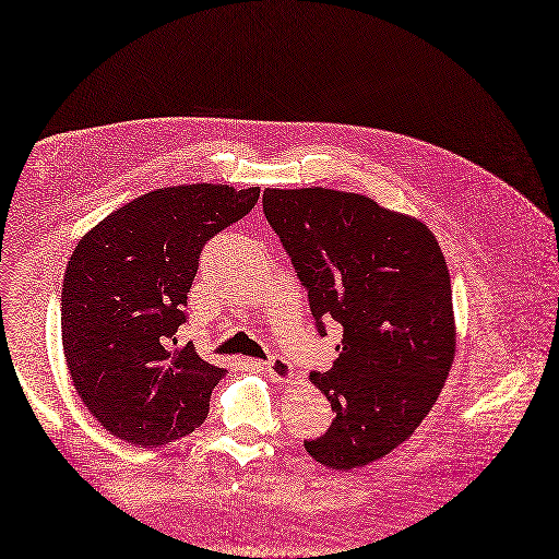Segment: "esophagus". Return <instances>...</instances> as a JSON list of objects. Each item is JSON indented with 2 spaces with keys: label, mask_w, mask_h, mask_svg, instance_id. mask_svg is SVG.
I'll list each match as a JSON object with an SVG mask.
<instances>
[{
  "label": "esophagus",
  "mask_w": 559,
  "mask_h": 559,
  "mask_svg": "<svg viewBox=\"0 0 559 559\" xmlns=\"http://www.w3.org/2000/svg\"><path fill=\"white\" fill-rule=\"evenodd\" d=\"M263 366H265V373L271 376V380L282 382V384L290 382V380H294V376H296L294 366H290V361H286L284 357H271Z\"/></svg>",
  "instance_id": "esophagus-1"
}]
</instances>
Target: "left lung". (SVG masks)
I'll return each mask as SVG.
<instances>
[{
    "mask_svg": "<svg viewBox=\"0 0 559 559\" xmlns=\"http://www.w3.org/2000/svg\"><path fill=\"white\" fill-rule=\"evenodd\" d=\"M263 214L309 294L316 328L343 338L325 373L309 380L336 412L305 441L330 468L389 455L430 414L457 350L453 290L432 229L359 193L323 186L265 189Z\"/></svg>",
    "mask_w": 559,
    "mask_h": 559,
    "instance_id": "8db88e82",
    "label": "left lung"
}]
</instances>
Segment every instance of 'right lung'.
<instances>
[{
    "label": "right lung",
    "instance_id": "obj_1",
    "mask_svg": "<svg viewBox=\"0 0 559 559\" xmlns=\"http://www.w3.org/2000/svg\"><path fill=\"white\" fill-rule=\"evenodd\" d=\"M259 186L154 189L88 229L63 275L61 336L72 384L106 432L156 448L191 435L225 368L177 330L204 243L241 221Z\"/></svg>",
    "mask_w": 559,
    "mask_h": 559
}]
</instances>
